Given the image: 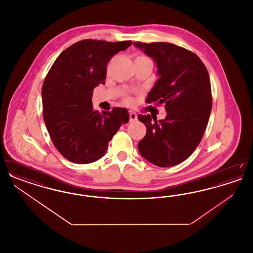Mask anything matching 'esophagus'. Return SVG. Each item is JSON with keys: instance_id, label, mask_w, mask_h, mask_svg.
Here are the masks:
<instances>
[{"instance_id": "obj_1", "label": "esophagus", "mask_w": 253, "mask_h": 253, "mask_svg": "<svg viewBox=\"0 0 253 253\" xmlns=\"http://www.w3.org/2000/svg\"><path fill=\"white\" fill-rule=\"evenodd\" d=\"M129 117H130V122L136 121V119H137V115L134 112H132V111L129 112Z\"/></svg>"}]
</instances>
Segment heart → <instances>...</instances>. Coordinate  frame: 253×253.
Segmentation results:
<instances>
[{"instance_id": "heart-1", "label": "heart", "mask_w": 253, "mask_h": 253, "mask_svg": "<svg viewBox=\"0 0 253 253\" xmlns=\"http://www.w3.org/2000/svg\"><path fill=\"white\" fill-rule=\"evenodd\" d=\"M140 57H143V56H140ZM125 101H126L127 104H132V99L131 97H126V98H125Z\"/></svg>"}]
</instances>
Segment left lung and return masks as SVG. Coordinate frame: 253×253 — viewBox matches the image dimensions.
<instances>
[{
    "mask_svg": "<svg viewBox=\"0 0 253 253\" xmlns=\"http://www.w3.org/2000/svg\"><path fill=\"white\" fill-rule=\"evenodd\" d=\"M157 64L158 80L146 101L165 104L164 120L138 115L147 128L138 143L146 160L171 167L186 160L200 143L210 119L212 97L208 70L194 53L169 42H133Z\"/></svg>",
    "mask_w": 253,
    "mask_h": 253,
    "instance_id": "left-lung-1",
    "label": "left lung"
}]
</instances>
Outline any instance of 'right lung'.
<instances>
[{"label": "right lung", "mask_w": 253, "mask_h": 253, "mask_svg": "<svg viewBox=\"0 0 253 253\" xmlns=\"http://www.w3.org/2000/svg\"><path fill=\"white\" fill-rule=\"evenodd\" d=\"M132 44L83 40L60 53L42 89L43 121L51 140L69 161L88 164L103 157L121 124L129 121L126 109L100 114L92 105L93 90L105 84L112 57Z\"/></svg>", "instance_id": "1"}]
</instances>
